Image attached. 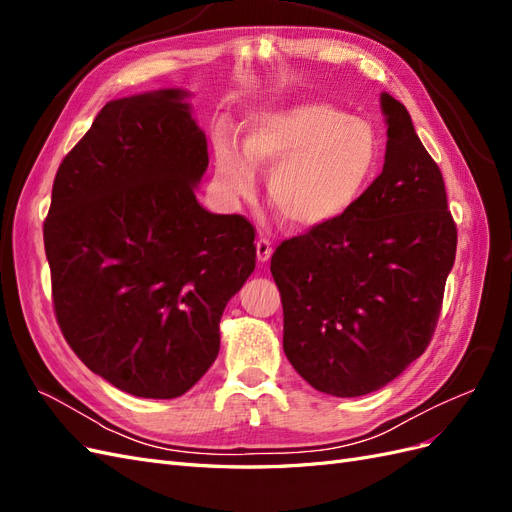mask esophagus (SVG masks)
Masks as SVG:
<instances>
[{"label": "esophagus", "instance_id": "1", "mask_svg": "<svg viewBox=\"0 0 512 512\" xmlns=\"http://www.w3.org/2000/svg\"><path fill=\"white\" fill-rule=\"evenodd\" d=\"M271 254H273L271 241L265 239V237H260V239L256 241V256H258V260H260V262H267V260L271 258Z\"/></svg>", "mask_w": 512, "mask_h": 512}]
</instances>
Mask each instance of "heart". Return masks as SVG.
<instances>
[{"mask_svg":"<svg viewBox=\"0 0 512 512\" xmlns=\"http://www.w3.org/2000/svg\"><path fill=\"white\" fill-rule=\"evenodd\" d=\"M378 156V138L367 123L318 102L254 117L245 128L243 153L228 136L215 145L224 190L250 196L256 188L254 168H271L269 203L299 230L342 218L374 177Z\"/></svg>","mask_w":512,"mask_h":512,"instance_id":"1","label":"heart"}]
</instances>
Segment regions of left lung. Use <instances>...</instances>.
Returning a JSON list of instances; mask_svg holds the SVG:
<instances>
[{
  "instance_id": "left-lung-1",
  "label": "left lung",
  "mask_w": 512,
  "mask_h": 512,
  "mask_svg": "<svg viewBox=\"0 0 512 512\" xmlns=\"http://www.w3.org/2000/svg\"><path fill=\"white\" fill-rule=\"evenodd\" d=\"M382 173L335 222L277 245L284 352L316 391L359 397L421 356L436 331L457 226L410 113L382 94Z\"/></svg>"
}]
</instances>
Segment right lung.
Here are the masks:
<instances>
[{"mask_svg":"<svg viewBox=\"0 0 512 512\" xmlns=\"http://www.w3.org/2000/svg\"><path fill=\"white\" fill-rule=\"evenodd\" d=\"M185 91L108 102L61 160L44 220L53 309L74 354L136 397L173 399L220 352V318L256 267L254 226L209 213L207 138Z\"/></svg>","mask_w":512,"mask_h":512,"instance_id":"1","label":"right lung"}]
</instances>
